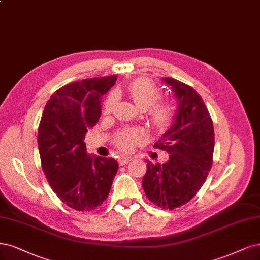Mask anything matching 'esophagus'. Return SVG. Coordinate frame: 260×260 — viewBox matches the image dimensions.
I'll return each instance as SVG.
<instances>
[{"label": "esophagus", "mask_w": 260, "mask_h": 260, "mask_svg": "<svg viewBox=\"0 0 260 260\" xmlns=\"http://www.w3.org/2000/svg\"><path fill=\"white\" fill-rule=\"evenodd\" d=\"M132 160L131 157H128V156H120L119 159H118V162L120 166H123V165H127L128 162H130V161Z\"/></svg>", "instance_id": "34e87169"}]
</instances>
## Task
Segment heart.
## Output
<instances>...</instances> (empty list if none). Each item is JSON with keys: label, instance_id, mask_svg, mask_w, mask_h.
Segmentation results:
<instances>
[{"label": "heart", "instance_id": "obj_1", "mask_svg": "<svg viewBox=\"0 0 260 260\" xmlns=\"http://www.w3.org/2000/svg\"><path fill=\"white\" fill-rule=\"evenodd\" d=\"M128 93L133 103L142 111L148 110V118L155 130L166 131L175 118L174 106L169 102H158L160 99L159 89L145 78H138L128 86ZM117 101L115 93H111L104 104V113H111ZM147 136L140 128H126L116 134L114 144L123 151H132L139 145L145 143Z\"/></svg>", "mask_w": 260, "mask_h": 260}]
</instances>
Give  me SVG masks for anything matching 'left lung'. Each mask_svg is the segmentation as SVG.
<instances>
[{
	"label": "left lung",
	"instance_id": "obj_1",
	"mask_svg": "<svg viewBox=\"0 0 260 260\" xmlns=\"http://www.w3.org/2000/svg\"><path fill=\"white\" fill-rule=\"evenodd\" d=\"M177 98L174 122L154 147L166 150L165 164L147 161L142 180L150 202L173 210L189 202L204 184L213 162L214 127L202 98L180 80L164 77Z\"/></svg>",
	"mask_w": 260,
	"mask_h": 260
}]
</instances>
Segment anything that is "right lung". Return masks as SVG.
Segmentation results:
<instances>
[{
  "instance_id": "right-lung-1",
  "label": "right lung",
  "mask_w": 260,
  "mask_h": 260,
  "mask_svg": "<svg viewBox=\"0 0 260 260\" xmlns=\"http://www.w3.org/2000/svg\"><path fill=\"white\" fill-rule=\"evenodd\" d=\"M116 75L68 84L47 101L38 132L42 169L59 199L76 211H92L110 193L118 164L90 156L84 142L101 115L102 96Z\"/></svg>"
}]
</instances>
